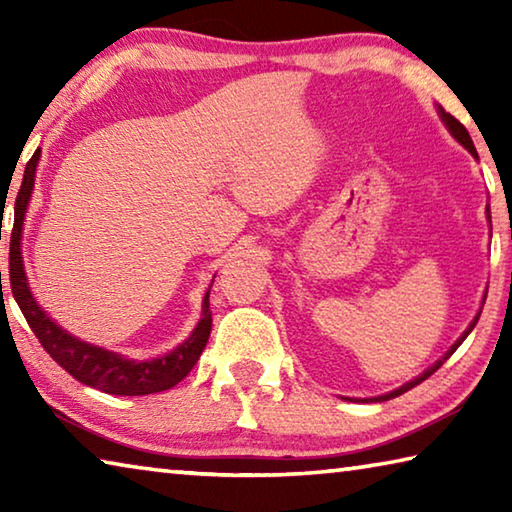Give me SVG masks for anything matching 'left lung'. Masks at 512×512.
I'll return each instance as SVG.
<instances>
[{
    "instance_id": "8db88e82",
    "label": "left lung",
    "mask_w": 512,
    "mask_h": 512,
    "mask_svg": "<svg viewBox=\"0 0 512 512\" xmlns=\"http://www.w3.org/2000/svg\"><path fill=\"white\" fill-rule=\"evenodd\" d=\"M440 112V117H443V121H445V126L449 128V133H452L454 137H456V140L458 142H461L463 146H465V149L467 151H470L472 155H474V158H479V155H476V149H474V142H472V137H470V133H467V128L461 124V121H458L456 117H452V115H449V112H445L443 108H440L438 110ZM488 219H490V210H488ZM479 316L481 314H476V318L472 320V325L470 327H467L465 329V334L461 336V339H458L454 345H452V350H449L447 354H445V357L443 359H440V361H436V363H433V366L429 368V370H424L422 372V375L420 377H415L413 381H409V384H404L402 388H397V391H393V393H388V395H381V397H372V400H363V402H386V400H393V397H397V395H402V393H406V391H411V388H415V386H418V384H422V381L424 379H427V377H431L433 375V372H436L440 366H443V363L449 359V357H452V354L456 352V348H458V345H461L463 341H465V336L467 334H470L472 332V329H474V325L476 323H479Z\"/></svg>"
}]
</instances>
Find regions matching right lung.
Instances as JSON below:
<instances>
[{
  "label": "right lung",
  "instance_id": "1",
  "mask_svg": "<svg viewBox=\"0 0 512 512\" xmlns=\"http://www.w3.org/2000/svg\"><path fill=\"white\" fill-rule=\"evenodd\" d=\"M40 160V151L31 155V160L24 167V178L20 192L15 198V221L11 235V253H8V282H11L13 298L17 307L22 309L33 334L38 336L42 348L54 359L60 368L67 370L81 384L97 388V391L110 395H151L173 388L178 381H183L189 370L196 366L198 357L205 350L207 339L212 332V311H210V291L205 293L203 300V316L201 323L196 325L192 336L178 345L176 350L164 354L160 359L151 361H131L121 357L117 352H108L97 345L79 341L76 336L67 334L63 327H58L45 311L33 300L27 275L22 266V223L24 212H27L29 198L33 192V178H36V164ZM2 280V273H0Z\"/></svg>",
  "mask_w": 512,
  "mask_h": 512
}]
</instances>
